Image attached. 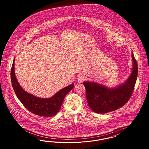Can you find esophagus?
Wrapping results in <instances>:
<instances>
[{"mask_svg":"<svg viewBox=\"0 0 149 149\" xmlns=\"http://www.w3.org/2000/svg\"><path fill=\"white\" fill-rule=\"evenodd\" d=\"M85 79H86V77H85V75H84L83 74L79 75L77 77V81L79 82H82L84 80H85Z\"/></svg>","mask_w":149,"mask_h":149,"instance_id":"1","label":"esophagus"}]
</instances>
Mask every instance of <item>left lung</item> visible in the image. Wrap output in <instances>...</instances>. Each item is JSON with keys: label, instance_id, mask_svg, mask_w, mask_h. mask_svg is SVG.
<instances>
[{"label": "left lung", "instance_id": "left-lung-1", "mask_svg": "<svg viewBox=\"0 0 149 149\" xmlns=\"http://www.w3.org/2000/svg\"><path fill=\"white\" fill-rule=\"evenodd\" d=\"M133 68L126 81L113 88L94 82L84 81L86 96L89 107L98 113L116 110L127 103L133 93L138 75V65L132 52Z\"/></svg>", "mask_w": 149, "mask_h": 149}]
</instances>
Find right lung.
<instances>
[{
    "instance_id": "add662e5",
    "label": "right lung",
    "mask_w": 149,
    "mask_h": 149,
    "mask_svg": "<svg viewBox=\"0 0 149 149\" xmlns=\"http://www.w3.org/2000/svg\"><path fill=\"white\" fill-rule=\"evenodd\" d=\"M11 80L15 94L25 108L31 113L44 117L53 116L58 112L65 96L74 87V84H72L49 98H40L29 93L19 85L16 77L15 59L11 70Z\"/></svg>"
}]
</instances>
